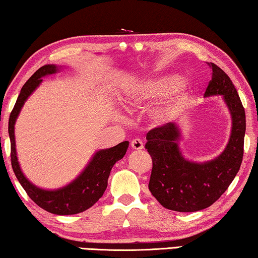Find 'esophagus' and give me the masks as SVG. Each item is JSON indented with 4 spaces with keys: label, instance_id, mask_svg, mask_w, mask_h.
I'll use <instances>...</instances> for the list:
<instances>
[{
    "label": "esophagus",
    "instance_id": "34e87169",
    "mask_svg": "<svg viewBox=\"0 0 258 258\" xmlns=\"http://www.w3.org/2000/svg\"><path fill=\"white\" fill-rule=\"evenodd\" d=\"M130 145H132V148L134 150H142L143 146H144V144H143V142L140 140V138H135V140H133L132 143H130Z\"/></svg>",
    "mask_w": 258,
    "mask_h": 258
}]
</instances>
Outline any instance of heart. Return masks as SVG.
<instances>
[{
  "mask_svg": "<svg viewBox=\"0 0 258 258\" xmlns=\"http://www.w3.org/2000/svg\"><path fill=\"white\" fill-rule=\"evenodd\" d=\"M191 90L192 85L187 78H179L176 81L168 76L149 78L142 82L137 89L128 92L124 101L128 107H136L156 101L167 94L164 101L152 110L153 120L158 123H165L176 115L187 101Z\"/></svg>",
  "mask_w": 258,
  "mask_h": 258,
  "instance_id": "1",
  "label": "heart"
}]
</instances>
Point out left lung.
Returning <instances> with one entry per match:
<instances>
[{
	"mask_svg": "<svg viewBox=\"0 0 258 258\" xmlns=\"http://www.w3.org/2000/svg\"><path fill=\"white\" fill-rule=\"evenodd\" d=\"M212 78L204 97L223 96L232 115V132L226 149L211 161L197 164L180 152V129L169 122L150 130L145 149L152 158L149 189L162 207L177 212L207 209L226 191L243 158L245 113L231 78L215 63H208Z\"/></svg>",
	"mask_w": 258,
	"mask_h": 258,
	"instance_id": "8db88e82",
	"label": "left lung"
}]
</instances>
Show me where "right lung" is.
Instances as JSON below:
<instances>
[{"instance_id": "obj_1", "label": "right lung", "mask_w": 258, "mask_h": 258, "mask_svg": "<svg viewBox=\"0 0 258 258\" xmlns=\"http://www.w3.org/2000/svg\"><path fill=\"white\" fill-rule=\"evenodd\" d=\"M58 70L56 66L47 64L41 67L29 78L21 90L13 112L9 117V137L11 145V166L19 183L27 195L38 207L54 215L69 216L81 213L90 209L99 201L107 188V182L114 164L124 157L129 142H122L110 149H105L94 154L92 160L83 170L81 175L70 184L56 190H45L35 187L24 176L19 167L15 143V123L23 105L31 93L40 85L42 77L55 74Z\"/></svg>"}]
</instances>
